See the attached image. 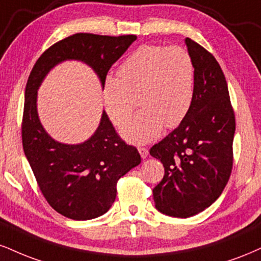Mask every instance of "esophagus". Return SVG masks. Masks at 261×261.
I'll return each instance as SVG.
<instances>
[{
  "mask_svg": "<svg viewBox=\"0 0 261 261\" xmlns=\"http://www.w3.org/2000/svg\"><path fill=\"white\" fill-rule=\"evenodd\" d=\"M139 152L142 159H146L148 156V148H146V147H139Z\"/></svg>",
  "mask_w": 261,
  "mask_h": 261,
  "instance_id": "esophagus-1",
  "label": "esophagus"
}]
</instances>
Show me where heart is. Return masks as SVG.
<instances>
[{
	"instance_id": "1",
	"label": "heart",
	"mask_w": 261,
	"mask_h": 261,
	"mask_svg": "<svg viewBox=\"0 0 261 261\" xmlns=\"http://www.w3.org/2000/svg\"><path fill=\"white\" fill-rule=\"evenodd\" d=\"M118 77L103 85L105 111L113 124L121 125L136 106L143 111L122 124L127 142L142 144L155 140L163 126H178L191 111L196 69L187 49L180 46L142 45L122 62Z\"/></svg>"
}]
</instances>
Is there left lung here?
Wrapping results in <instances>:
<instances>
[{
    "label": "left lung",
    "mask_w": 261,
    "mask_h": 261,
    "mask_svg": "<svg viewBox=\"0 0 261 261\" xmlns=\"http://www.w3.org/2000/svg\"><path fill=\"white\" fill-rule=\"evenodd\" d=\"M186 41L196 69L191 111L178 126L149 149L164 166L153 188L155 208L175 218H190L220 197L233 165L236 119L227 83L212 53Z\"/></svg>",
    "instance_id": "obj_1"
}]
</instances>
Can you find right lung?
Returning <instances> with one entry per match:
<instances>
[{
  "instance_id": "obj_1",
  "label": "right lung",
  "mask_w": 261,
  "mask_h": 261,
  "mask_svg": "<svg viewBox=\"0 0 261 261\" xmlns=\"http://www.w3.org/2000/svg\"><path fill=\"white\" fill-rule=\"evenodd\" d=\"M136 39L74 34L47 48L29 75L21 121L24 153L43 197L65 218L90 220L108 212L117 197L118 180L140 164L141 156L136 147L119 137L106 112L96 133L85 142L55 141L37 115V90L48 71L67 59L90 65L103 86L109 69Z\"/></svg>"
}]
</instances>
